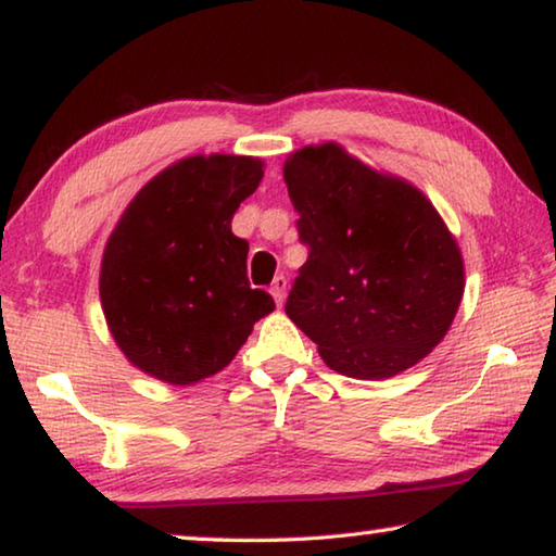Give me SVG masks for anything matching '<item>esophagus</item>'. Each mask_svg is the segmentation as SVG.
I'll return each mask as SVG.
<instances>
[{
	"instance_id": "esophagus-1",
	"label": "esophagus",
	"mask_w": 556,
	"mask_h": 556,
	"mask_svg": "<svg viewBox=\"0 0 556 556\" xmlns=\"http://www.w3.org/2000/svg\"><path fill=\"white\" fill-rule=\"evenodd\" d=\"M286 288H288L286 276H276V280H273V286H270V295H273V300H276V305H283Z\"/></svg>"
}]
</instances>
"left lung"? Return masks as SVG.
Returning <instances> with one entry per match:
<instances>
[{"label": "left lung", "instance_id": "1", "mask_svg": "<svg viewBox=\"0 0 556 556\" xmlns=\"http://www.w3.org/2000/svg\"><path fill=\"white\" fill-rule=\"evenodd\" d=\"M283 179L307 245L290 320L340 375L387 379L421 362L466 288L460 249L433 204L338 142L290 154Z\"/></svg>", "mask_w": 556, "mask_h": 556}]
</instances>
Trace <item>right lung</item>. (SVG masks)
<instances>
[{
	"label": "right lung",
	"mask_w": 556,
	"mask_h": 556,
	"mask_svg": "<svg viewBox=\"0 0 556 556\" xmlns=\"http://www.w3.org/2000/svg\"><path fill=\"white\" fill-rule=\"evenodd\" d=\"M263 162L194 154L144 185L100 263L113 340L144 375L187 387L222 371L261 317L276 311L245 278L249 241L231 218L256 192Z\"/></svg>",
	"instance_id": "1"
}]
</instances>
